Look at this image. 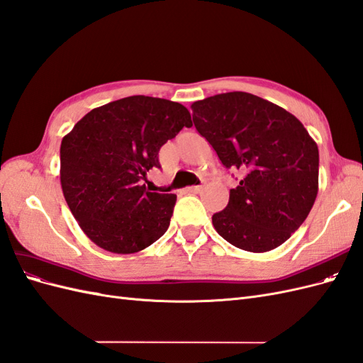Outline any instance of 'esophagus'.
<instances>
[{
    "label": "esophagus",
    "mask_w": 363,
    "mask_h": 363,
    "mask_svg": "<svg viewBox=\"0 0 363 363\" xmlns=\"http://www.w3.org/2000/svg\"><path fill=\"white\" fill-rule=\"evenodd\" d=\"M186 191H188L189 194H199V192L203 191V186H189V188Z\"/></svg>",
    "instance_id": "1"
}]
</instances>
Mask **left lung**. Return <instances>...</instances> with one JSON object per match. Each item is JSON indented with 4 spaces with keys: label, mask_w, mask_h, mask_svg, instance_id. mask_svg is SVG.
I'll return each instance as SVG.
<instances>
[{
    "label": "left lung",
    "mask_w": 363,
    "mask_h": 363,
    "mask_svg": "<svg viewBox=\"0 0 363 363\" xmlns=\"http://www.w3.org/2000/svg\"><path fill=\"white\" fill-rule=\"evenodd\" d=\"M191 107L224 167L244 174L227 207L212 216L216 232L251 252L286 242L316 200V142L292 113L248 92L218 94Z\"/></svg>",
    "instance_id": "8db88e82"
}]
</instances>
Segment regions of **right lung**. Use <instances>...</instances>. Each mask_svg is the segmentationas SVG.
I'll use <instances>...</instances> for the list:
<instances>
[{
  "label": "right lung",
  "mask_w": 363,
  "mask_h": 363,
  "mask_svg": "<svg viewBox=\"0 0 363 363\" xmlns=\"http://www.w3.org/2000/svg\"><path fill=\"white\" fill-rule=\"evenodd\" d=\"M183 127L192 121L180 103L133 95L92 108L63 136V196L95 245L131 255L167 232L177 195L150 192L144 180Z\"/></svg>",
  "instance_id": "add662e5"
}]
</instances>
